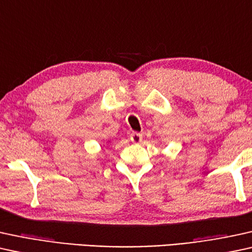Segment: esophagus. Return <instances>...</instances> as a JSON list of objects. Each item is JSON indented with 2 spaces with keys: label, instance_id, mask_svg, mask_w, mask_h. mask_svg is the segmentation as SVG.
Masks as SVG:
<instances>
[{
  "label": "esophagus",
  "instance_id": "esophagus-1",
  "mask_svg": "<svg viewBox=\"0 0 252 252\" xmlns=\"http://www.w3.org/2000/svg\"><path fill=\"white\" fill-rule=\"evenodd\" d=\"M142 139H143V136H142V133H139V132H132L131 135H130V140L135 144L140 143L142 142Z\"/></svg>",
  "mask_w": 252,
  "mask_h": 252
}]
</instances>
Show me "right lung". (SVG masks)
<instances>
[{"instance_id":"add662e5","label":"right lung","mask_w":252,"mask_h":252,"mask_svg":"<svg viewBox=\"0 0 252 252\" xmlns=\"http://www.w3.org/2000/svg\"><path fill=\"white\" fill-rule=\"evenodd\" d=\"M108 142H109V140H108Z\"/></svg>"}]
</instances>
